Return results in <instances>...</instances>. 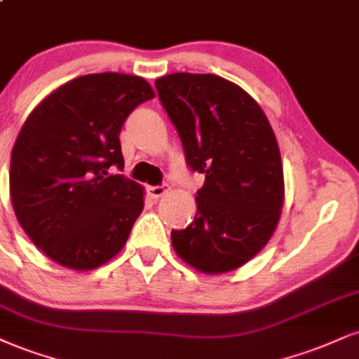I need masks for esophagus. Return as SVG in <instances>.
<instances>
[{"mask_svg": "<svg viewBox=\"0 0 359 359\" xmlns=\"http://www.w3.org/2000/svg\"><path fill=\"white\" fill-rule=\"evenodd\" d=\"M168 191H170V187H168V185H154V187L147 189V192H149L150 198H155V201L165 196Z\"/></svg>", "mask_w": 359, "mask_h": 359, "instance_id": "1", "label": "esophagus"}]
</instances>
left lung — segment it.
I'll return each mask as SVG.
<instances>
[{"instance_id": "8db88e82", "label": "left lung", "mask_w": 359, "mask_h": 359, "mask_svg": "<svg viewBox=\"0 0 359 359\" xmlns=\"http://www.w3.org/2000/svg\"><path fill=\"white\" fill-rule=\"evenodd\" d=\"M192 170L205 174L197 212L172 231L174 250L204 274L250 261L269 243L284 204V172L274 130L259 103L212 73H170L155 80Z\"/></svg>"}]
</instances>
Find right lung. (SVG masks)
<instances>
[{"mask_svg": "<svg viewBox=\"0 0 359 359\" xmlns=\"http://www.w3.org/2000/svg\"><path fill=\"white\" fill-rule=\"evenodd\" d=\"M154 97L142 76L92 73L58 86L25 120L11 150V205L56 264L92 271L123 249L145 191L107 170L123 167L125 118Z\"/></svg>", "mask_w": 359, "mask_h": 359, "instance_id": "obj_1", "label": "right lung"}]
</instances>
